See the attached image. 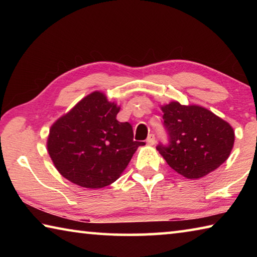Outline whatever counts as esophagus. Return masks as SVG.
<instances>
[{
    "instance_id": "34e87169",
    "label": "esophagus",
    "mask_w": 257,
    "mask_h": 257,
    "mask_svg": "<svg viewBox=\"0 0 257 257\" xmlns=\"http://www.w3.org/2000/svg\"><path fill=\"white\" fill-rule=\"evenodd\" d=\"M146 143H147V145H151V146L155 144V137L153 134L149 135V137H147V139H146Z\"/></svg>"
}]
</instances>
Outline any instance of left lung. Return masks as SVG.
<instances>
[{
  "label": "left lung",
  "instance_id": "8db88e82",
  "mask_svg": "<svg viewBox=\"0 0 257 257\" xmlns=\"http://www.w3.org/2000/svg\"><path fill=\"white\" fill-rule=\"evenodd\" d=\"M170 145L156 150L172 168L187 179L196 180L224 163L234 143L233 128L201 105H182L172 101L161 105Z\"/></svg>",
  "mask_w": 257,
  "mask_h": 257
}]
</instances>
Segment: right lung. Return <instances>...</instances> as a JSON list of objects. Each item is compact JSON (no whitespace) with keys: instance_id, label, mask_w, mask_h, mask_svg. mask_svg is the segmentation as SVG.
<instances>
[{"instance_id":"1","label":"right lung","mask_w":257,"mask_h":257,"mask_svg":"<svg viewBox=\"0 0 257 257\" xmlns=\"http://www.w3.org/2000/svg\"><path fill=\"white\" fill-rule=\"evenodd\" d=\"M120 106L95 90L51 125L46 146L60 175L84 188L98 189L122 175L135 152L132 124L119 122Z\"/></svg>"}]
</instances>
